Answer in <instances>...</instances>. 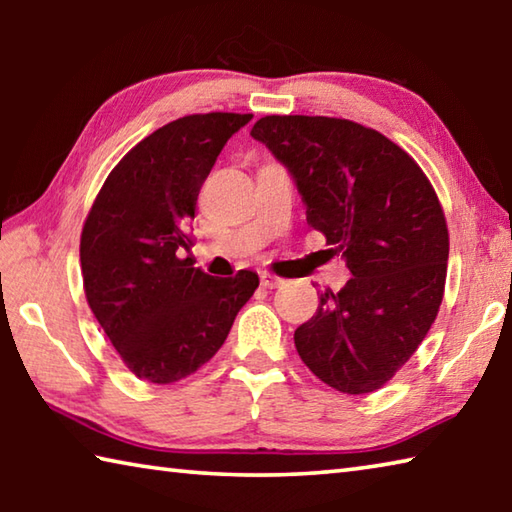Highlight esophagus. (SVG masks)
Returning a JSON list of instances; mask_svg holds the SVG:
<instances>
[{
	"label": "esophagus",
	"mask_w": 512,
	"mask_h": 512,
	"mask_svg": "<svg viewBox=\"0 0 512 512\" xmlns=\"http://www.w3.org/2000/svg\"><path fill=\"white\" fill-rule=\"evenodd\" d=\"M259 280H262V287L264 289H280L282 284H284L282 277H275L271 273H262V275H259Z\"/></svg>",
	"instance_id": "esophagus-1"
}]
</instances>
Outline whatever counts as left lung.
I'll return each instance as SVG.
<instances>
[{
	"mask_svg": "<svg viewBox=\"0 0 512 512\" xmlns=\"http://www.w3.org/2000/svg\"><path fill=\"white\" fill-rule=\"evenodd\" d=\"M289 171L307 223L348 266L293 334L300 359L336 391H377L418 350L443 302L449 235L443 207L409 153L334 117L271 115L253 126Z\"/></svg>",
	"mask_w": 512,
	"mask_h": 512,
	"instance_id": "left-lung-1",
	"label": "left lung"
}]
</instances>
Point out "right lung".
Masks as SVG:
<instances>
[{"mask_svg": "<svg viewBox=\"0 0 512 512\" xmlns=\"http://www.w3.org/2000/svg\"><path fill=\"white\" fill-rule=\"evenodd\" d=\"M250 119L207 112L158 128L110 171L83 225L88 305L133 375L151 384H173L210 361L259 287L253 271L212 277L180 259L198 192Z\"/></svg>", "mask_w": 512, "mask_h": 512, "instance_id": "add662e5", "label": "right lung"}]
</instances>
